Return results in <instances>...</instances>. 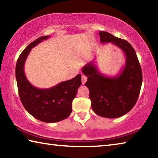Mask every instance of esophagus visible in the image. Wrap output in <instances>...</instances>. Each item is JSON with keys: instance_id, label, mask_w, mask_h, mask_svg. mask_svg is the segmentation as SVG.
<instances>
[{"instance_id": "1", "label": "esophagus", "mask_w": 158, "mask_h": 158, "mask_svg": "<svg viewBox=\"0 0 158 158\" xmlns=\"http://www.w3.org/2000/svg\"><path fill=\"white\" fill-rule=\"evenodd\" d=\"M86 81H87V77H85V75H82L81 76V83H82V84L83 85L85 84V83Z\"/></svg>"}]
</instances>
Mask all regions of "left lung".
I'll use <instances>...</instances> for the list:
<instances>
[{
  "label": "left lung",
  "mask_w": 158,
  "mask_h": 158,
  "mask_svg": "<svg viewBox=\"0 0 158 158\" xmlns=\"http://www.w3.org/2000/svg\"><path fill=\"white\" fill-rule=\"evenodd\" d=\"M102 44L110 43L120 48L125 55V65L115 77L99 72L95 59L82 68L88 77L85 85L89 89L91 107L98 116L115 118L128 113L137 102L142 84L141 65L129 42L105 31H100Z\"/></svg>",
  "instance_id": "8db88e82"
}]
</instances>
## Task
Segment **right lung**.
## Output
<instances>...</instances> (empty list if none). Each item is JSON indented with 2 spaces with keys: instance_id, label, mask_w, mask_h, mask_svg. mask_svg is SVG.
<instances>
[{
  "instance_id": "obj_1",
  "label": "right lung",
  "mask_w": 158,
  "mask_h": 158,
  "mask_svg": "<svg viewBox=\"0 0 158 158\" xmlns=\"http://www.w3.org/2000/svg\"><path fill=\"white\" fill-rule=\"evenodd\" d=\"M50 36H42L29 44L19 57L16 65V79L20 100L31 116L44 123H56L72 113L73 100L81 84L79 74L73 79L62 81L49 89H38L26 78L24 65L31 49Z\"/></svg>"
}]
</instances>
